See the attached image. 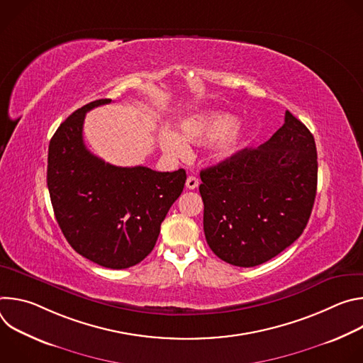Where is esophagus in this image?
<instances>
[{
    "mask_svg": "<svg viewBox=\"0 0 363 363\" xmlns=\"http://www.w3.org/2000/svg\"><path fill=\"white\" fill-rule=\"evenodd\" d=\"M198 185H199V181H198V178L196 177H188L186 178V182H185V186L188 188V189H195V188H198Z\"/></svg>",
    "mask_w": 363,
    "mask_h": 363,
    "instance_id": "1",
    "label": "esophagus"
}]
</instances>
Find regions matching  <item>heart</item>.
<instances>
[{
    "label": "heart",
    "instance_id": "b5f03b06",
    "mask_svg": "<svg viewBox=\"0 0 363 363\" xmlns=\"http://www.w3.org/2000/svg\"><path fill=\"white\" fill-rule=\"evenodd\" d=\"M235 123V116L224 112L196 115L182 122V135L171 129L162 132L161 146L171 157H179L188 149L186 142L214 138L210 145V155L214 161H223L230 158L244 140V132Z\"/></svg>",
    "mask_w": 363,
    "mask_h": 363
}]
</instances>
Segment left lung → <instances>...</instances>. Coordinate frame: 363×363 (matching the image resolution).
Instances as JSON below:
<instances>
[{
	"mask_svg": "<svg viewBox=\"0 0 363 363\" xmlns=\"http://www.w3.org/2000/svg\"><path fill=\"white\" fill-rule=\"evenodd\" d=\"M203 233L223 262L254 267L303 233L318 188L313 135L289 111L262 146L242 149L201 171Z\"/></svg>",
	"mask_w": 363,
	"mask_h": 363,
	"instance_id": "8db88e82",
	"label": "left lung"
}]
</instances>
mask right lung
<instances>
[{
	"instance_id": "1",
	"label": "right lung",
	"mask_w": 363,
	"mask_h": 363,
	"mask_svg": "<svg viewBox=\"0 0 363 363\" xmlns=\"http://www.w3.org/2000/svg\"><path fill=\"white\" fill-rule=\"evenodd\" d=\"M111 101H90L59 126L48 145L47 186L59 227L74 251L121 270L153 250L186 174L122 168L94 157L83 142L84 116Z\"/></svg>"
}]
</instances>
